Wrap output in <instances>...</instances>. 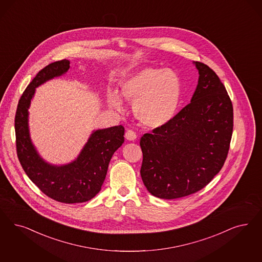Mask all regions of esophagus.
Wrapping results in <instances>:
<instances>
[{
    "instance_id": "esophagus-1",
    "label": "esophagus",
    "mask_w": 262,
    "mask_h": 262,
    "mask_svg": "<svg viewBox=\"0 0 262 262\" xmlns=\"http://www.w3.org/2000/svg\"><path fill=\"white\" fill-rule=\"evenodd\" d=\"M125 136H126V139L129 140V141H134L136 139V134L133 129H127Z\"/></svg>"
}]
</instances>
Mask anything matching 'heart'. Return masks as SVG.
Wrapping results in <instances>:
<instances>
[{
    "mask_svg": "<svg viewBox=\"0 0 262 262\" xmlns=\"http://www.w3.org/2000/svg\"><path fill=\"white\" fill-rule=\"evenodd\" d=\"M124 99L134 103V114L147 127H160L167 124L178 107L181 80L169 69L148 67L128 75L120 85ZM109 105L122 110L123 104L116 93L107 95Z\"/></svg>",
    "mask_w": 262,
    "mask_h": 262,
    "instance_id": "obj_1",
    "label": "heart"
}]
</instances>
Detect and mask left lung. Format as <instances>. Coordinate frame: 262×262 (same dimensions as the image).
<instances>
[{"label": "left lung", "mask_w": 262, "mask_h": 262, "mask_svg": "<svg viewBox=\"0 0 262 262\" xmlns=\"http://www.w3.org/2000/svg\"><path fill=\"white\" fill-rule=\"evenodd\" d=\"M199 84L190 103L140 138V175L148 191L175 199L198 192L226 162L233 132L231 99L216 72L195 62Z\"/></svg>", "instance_id": "1"}]
</instances>
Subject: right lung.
I'll use <instances>...</instances> for the list:
<instances>
[{
  "label": "right lung",
  "mask_w": 262,
  "mask_h": 262,
  "mask_svg": "<svg viewBox=\"0 0 262 262\" xmlns=\"http://www.w3.org/2000/svg\"><path fill=\"white\" fill-rule=\"evenodd\" d=\"M69 69L70 61L63 59L36 73L19 99L14 126L17 157L28 177L48 198L72 204L88 201L100 190L109 162L125 141V127L120 125L96 130L78 158L67 165H50L39 158L29 136L28 108L37 86Z\"/></svg>",
  "instance_id": "obj_1"
}]
</instances>
